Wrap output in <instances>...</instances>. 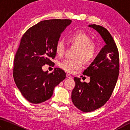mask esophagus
Masks as SVG:
<instances>
[{
	"mask_svg": "<svg viewBox=\"0 0 130 130\" xmlns=\"http://www.w3.org/2000/svg\"><path fill=\"white\" fill-rule=\"evenodd\" d=\"M66 77H67V78H68V79H72V77L69 74H66Z\"/></svg>",
	"mask_w": 130,
	"mask_h": 130,
	"instance_id": "esophagus-1",
	"label": "esophagus"
}]
</instances>
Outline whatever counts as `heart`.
I'll use <instances>...</instances> for the list:
<instances>
[{"mask_svg":"<svg viewBox=\"0 0 130 130\" xmlns=\"http://www.w3.org/2000/svg\"><path fill=\"white\" fill-rule=\"evenodd\" d=\"M67 40L71 45L78 47L75 55L76 59H66L61 61L59 66L68 73H72L76 70H80L83 66V60L89 63L95 58L96 54V45L92 42L90 36L85 32L78 31L71 33L68 36ZM66 50L63 41L59 40L55 44V51L59 56L63 55Z\"/></svg>","mask_w":130,"mask_h":130,"instance_id":"b5f03b06","label":"heart"}]
</instances>
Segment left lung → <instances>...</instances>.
Returning <instances> with one entry per match:
<instances>
[{"instance_id":"left-lung-1","label":"left lung","mask_w":130,"mask_h":130,"mask_svg":"<svg viewBox=\"0 0 130 130\" xmlns=\"http://www.w3.org/2000/svg\"><path fill=\"white\" fill-rule=\"evenodd\" d=\"M101 34L106 45L83 74L90 77L88 83L74 77L75 86L72 91V101L85 112L103 106L112 94L119 72V51L110 32L101 26L89 25Z\"/></svg>"}]
</instances>
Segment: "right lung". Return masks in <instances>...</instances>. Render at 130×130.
Listing matches in <instances>:
<instances>
[{
	"label": "right lung",
	"mask_w": 130,
	"mask_h": 130,
	"mask_svg": "<svg viewBox=\"0 0 130 130\" xmlns=\"http://www.w3.org/2000/svg\"><path fill=\"white\" fill-rule=\"evenodd\" d=\"M70 19L43 20L26 31L20 40L13 61V77L23 96L29 102L38 104L52 96L54 89L66 77L60 69L49 74L42 66L53 67L55 44L60 34L71 23Z\"/></svg>",
	"instance_id": "1"
}]
</instances>
